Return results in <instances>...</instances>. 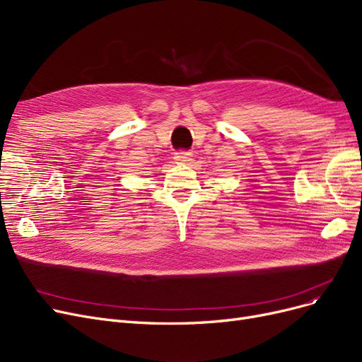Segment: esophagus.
Returning a JSON list of instances; mask_svg holds the SVG:
<instances>
[{
    "label": "esophagus",
    "instance_id": "esophagus-1",
    "mask_svg": "<svg viewBox=\"0 0 362 362\" xmlns=\"http://www.w3.org/2000/svg\"><path fill=\"white\" fill-rule=\"evenodd\" d=\"M174 160H176V164H189L192 160V151L188 150H180L174 156Z\"/></svg>",
    "mask_w": 362,
    "mask_h": 362
}]
</instances>
